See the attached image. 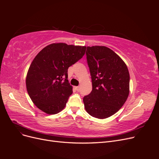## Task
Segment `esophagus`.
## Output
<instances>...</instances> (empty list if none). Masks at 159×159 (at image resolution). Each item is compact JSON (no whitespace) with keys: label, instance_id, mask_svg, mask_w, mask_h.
<instances>
[{"label":"esophagus","instance_id":"esophagus-1","mask_svg":"<svg viewBox=\"0 0 159 159\" xmlns=\"http://www.w3.org/2000/svg\"><path fill=\"white\" fill-rule=\"evenodd\" d=\"M75 89L77 91H79L80 89V86H75Z\"/></svg>","mask_w":159,"mask_h":159}]
</instances>
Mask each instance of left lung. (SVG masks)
I'll use <instances>...</instances> for the list:
<instances>
[{
	"mask_svg": "<svg viewBox=\"0 0 159 159\" xmlns=\"http://www.w3.org/2000/svg\"><path fill=\"white\" fill-rule=\"evenodd\" d=\"M86 56L92 91L84 98V107L91 116L106 119L117 113L128 98L130 76L127 66L106 46H88Z\"/></svg>",
	"mask_w": 159,
	"mask_h": 159,
	"instance_id": "obj_1",
	"label": "left lung"
}]
</instances>
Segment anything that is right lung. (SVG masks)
<instances>
[{
    "label": "right lung",
    "instance_id": "right-lung-1",
    "mask_svg": "<svg viewBox=\"0 0 159 159\" xmlns=\"http://www.w3.org/2000/svg\"><path fill=\"white\" fill-rule=\"evenodd\" d=\"M86 46L53 43L33 60L26 78L28 93L36 106L47 114L60 112L66 107L72 86L68 69L85 54Z\"/></svg>",
    "mask_w": 159,
    "mask_h": 159
}]
</instances>
